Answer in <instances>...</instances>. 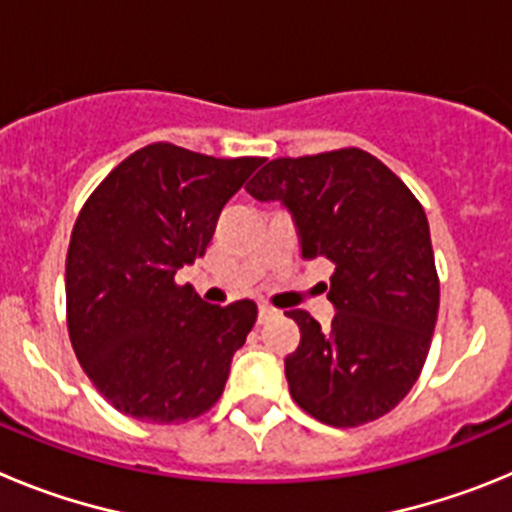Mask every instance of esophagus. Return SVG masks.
Here are the masks:
<instances>
[{"label":"esophagus","mask_w":512,"mask_h":512,"mask_svg":"<svg viewBox=\"0 0 512 512\" xmlns=\"http://www.w3.org/2000/svg\"><path fill=\"white\" fill-rule=\"evenodd\" d=\"M274 315H277V310H274V307L259 305V323H266V320L274 318Z\"/></svg>","instance_id":"34e87169"}]
</instances>
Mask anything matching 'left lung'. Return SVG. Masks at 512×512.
<instances>
[{
    "label": "left lung",
    "instance_id": "1",
    "mask_svg": "<svg viewBox=\"0 0 512 512\" xmlns=\"http://www.w3.org/2000/svg\"><path fill=\"white\" fill-rule=\"evenodd\" d=\"M256 200H282L295 215L302 259L336 266L328 330L307 310L300 346L284 359L292 400L336 428L372 423L418 382L438 318V271L423 205L361 148L274 158L246 184Z\"/></svg>",
    "mask_w": 512,
    "mask_h": 512
}]
</instances>
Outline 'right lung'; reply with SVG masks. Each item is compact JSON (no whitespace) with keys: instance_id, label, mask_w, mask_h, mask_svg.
Returning a JSON list of instances; mask_svg holds the SVG:
<instances>
[{"instance_id":"add662e5","label":"right lung","mask_w":512,"mask_h":512,"mask_svg":"<svg viewBox=\"0 0 512 512\" xmlns=\"http://www.w3.org/2000/svg\"><path fill=\"white\" fill-rule=\"evenodd\" d=\"M261 161L151 143L81 207L66 253V325L81 369L120 413L184 423L223 395L256 302L207 305L176 271L205 256L217 217Z\"/></svg>"}]
</instances>
